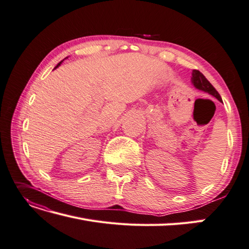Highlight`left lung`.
I'll list each match as a JSON object with an SVG mask.
<instances>
[{
    "label": "left lung",
    "mask_w": 249,
    "mask_h": 249,
    "mask_svg": "<svg viewBox=\"0 0 249 249\" xmlns=\"http://www.w3.org/2000/svg\"><path fill=\"white\" fill-rule=\"evenodd\" d=\"M193 76H191V82H193V84L196 88L199 89V90L202 91H205L209 94H212L213 97H214L215 99H218L220 102H222L221 99V95L219 94V92L215 90V88L210 84L209 81L204 76V74L202 72H200L199 70H193Z\"/></svg>",
    "instance_id": "obj_1"
}]
</instances>
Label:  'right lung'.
<instances>
[{
  "label": "right lung",
  "mask_w": 249,
  "mask_h": 249,
  "mask_svg": "<svg viewBox=\"0 0 249 249\" xmlns=\"http://www.w3.org/2000/svg\"><path fill=\"white\" fill-rule=\"evenodd\" d=\"M62 62H63V61H61V62H60V63H59V64H58V65H56V66H55V67H54V69H55V68H56V67H59V66H60V65H61V63H62Z\"/></svg>",
  "instance_id": "add662e5"
}]
</instances>
